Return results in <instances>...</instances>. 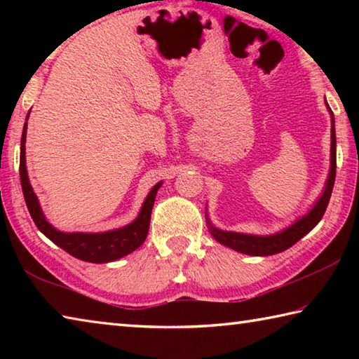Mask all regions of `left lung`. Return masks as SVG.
<instances>
[{"instance_id":"obj_1","label":"left lung","mask_w":359,"mask_h":359,"mask_svg":"<svg viewBox=\"0 0 359 359\" xmlns=\"http://www.w3.org/2000/svg\"><path fill=\"white\" fill-rule=\"evenodd\" d=\"M330 114H331V168H330V175H327L325 190L321 193V196L317 199V203H315L313 208L304 217L297 218V220L293 224H290L288 228H285L283 231H278V233L271 234V236L242 234V233H233V231L218 229L209 222L208 215H205V218H208L210 234L214 236V239L217 242L233 248L236 252L253 255V257H267V255H276L287 250V248L294 245L297 241L304 238L309 231H312L315 226H317L318 222L325 215V210L327 208V203H330V198L332 193L334 180H336V128H334V115L331 109H330Z\"/></svg>"}]
</instances>
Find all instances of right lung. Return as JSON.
<instances>
[{
    "label": "right lung",
    "mask_w": 359,
    "mask_h": 359,
    "mask_svg": "<svg viewBox=\"0 0 359 359\" xmlns=\"http://www.w3.org/2000/svg\"><path fill=\"white\" fill-rule=\"evenodd\" d=\"M27 126L28 125L25 121L20 142V184L29 215H32L34 224L38 226L41 233L44 234L46 238L50 239L53 244H57L60 248H63L65 252L72 255V257L82 261H88V263H109V261L118 259L141 247L145 238H147L151 208H154L158 188L161 187L163 182H158V184L151 188L142 204L141 212H139V215L136 217V220L126 224V226L112 231H104V233H63V231H58L47 222L46 215L42 214L38 196L34 194L33 187L29 185L25 163Z\"/></svg>",
    "instance_id": "right-lung-1"
}]
</instances>
